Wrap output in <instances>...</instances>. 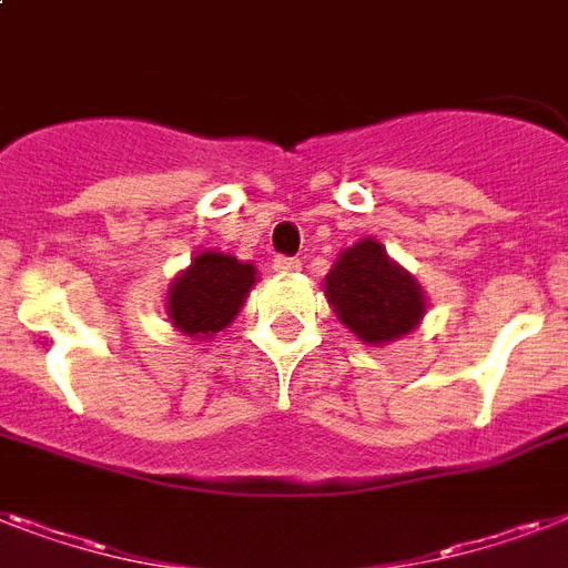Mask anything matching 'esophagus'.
Here are the masks:
<instances>
[{"label":"esophagus","instance_id":"34e87169","mask_svg":"<svg viewBox=\"0 0 568 568\" xmlns=\"http://www.w3.org/2000/svg\"><path fill=\"white\" fill-rule=\"evenodd\" d=\"M274 271H280V274H294V271H300V260L297 256H276Z\"/></svg>","mask_w":568,"mask_h":568}]
</instances>
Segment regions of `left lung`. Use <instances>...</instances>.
I'll return each mask as SVG.
<instances>
[{
  "label": "left lung",
  "mask_w": 568,
  "mask_h": 568,
  "mask_svg": "<svg viewBox=\"0 0 568 568\" xmlns=\"http://www.w3.org/2000/svg\"><path fill=\"white\" fill-rule=\"evenodd\" d=\"M324 283L335 315L367 344L408 335L426 312L419 285L373 239L341 253Z\"/></svg>",
  "instance_id": "8db88e82"
}]
</instances>
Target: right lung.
I'll list each match as a JSON object with an SVG mask.
<instances>
[{
	"mask_svg": "<svg viewBox=\"0 0 568 568\" xmlns=\"http://www.w3.org/2000/svg\"><path fill=\"white\" fill-rule=\"evenodd\" d=\"M256 268L227 253H197L189 271L174 280L169 292V317L192 338L219 332L239 315L244 294L251 292Z\"/></svg>",
	"mask_w": 568,
	"mask_h": 568,
	"instance_id": "right-lung-1",
	"label": "right lung"
}]
</instances>
